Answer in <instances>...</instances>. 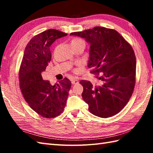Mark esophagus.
<instances>
[{"label":"esophagus","mask_w":153,"mask_h":153,"mask_svg":"<svg viewBox=\"0 0 153 153\" xmlns=\"http://www.w3.org/2000/svg\"><path fill=\"white\" fill-rule=\"evenodd\" d=\"M71 83L73 84V85H74V84H77V83H79L78 80H77V79H76V78H72V79H71Z\"/></svg>","instance_id":"34e87169"}]
</instances>
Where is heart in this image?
<instances>
[{"label": "heart", "instance_id": "b5f03b06", "mask_svg": "<svg viewBox=\"0 0 153 153\" xmlns=\"http://www.w3.org/2000/svg\"><path fill=\"white\" fill-rule=\"evenodd\" d=\"M82 41V39H74L72 40V41H71V43H77V42H79V41Z\"/></svg>", "mask_w": 153, "mask_h": 153}]
</instances>
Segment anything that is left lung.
<instances>
[{
	"instance_id": "1",
	"label": "left lung",
	"mask_w": 153,
	"mask_h": 153,
	"mask_svg": "<svg viewBox=\"0 0 153 153\" xmlns=\"http://www.w3.org/2000/svg\"><path fill=\"white\" fill-rule=\"evenodd\" d=\"M70 35L85 39L90 45L87 66L99 74L98 84L79 82L82 97L89 112L100 118L118 114L128 102L135 84L136 58L134 49L118 31L95 27Z\"/></svg>"
}]
</instances>
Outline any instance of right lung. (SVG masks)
<instances>
[{
    "label": "right lung",
    "mask_w": 153,
    "mask_h": 153,
    "mask_svg": "<svg viewBox=\"0 0 153 153\" xmlns=\"http://www.w3.org/2000/svg\"><path fill=\"white\" fill-rule=\"evenodd\" d=\"M66 35L54 29L35 35L25 48L19 68V85L25 101L45 118H54L63 112L71 87V82L66 77L54 85L42 77V72L51 60L52 44Z\"/></svg>",
    "instance_id": "1"
}]
</instances>
